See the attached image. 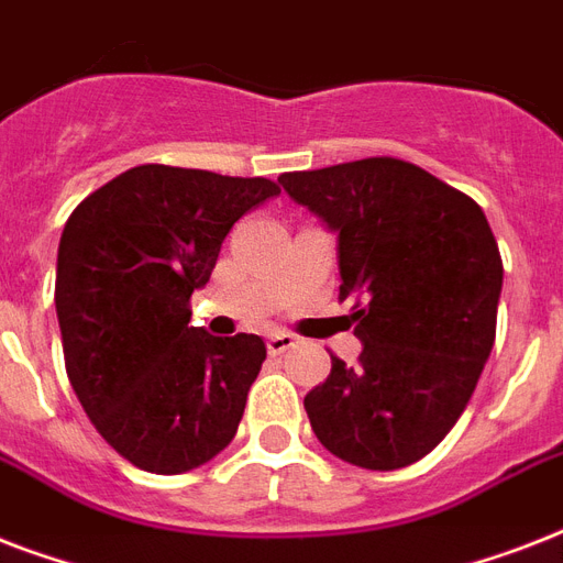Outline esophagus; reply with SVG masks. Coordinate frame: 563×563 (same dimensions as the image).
<instances>
[{
	"mask_svg": "<svg viewBox=\"0 0 563 563\" xmlns=\"http://www.w3.org/2000/svg\"><path fill=\"white\" fill-rule=\"evenodd\" d=\"M295 344H298V339L291 333H286V330H277V333L268 335V353H272V356H280V353L291 351Z\"/></svg>",
	"mask_w": 563,
	"mask_h": 563,
	"instance_id": "1",
	"label": "esophagus"
}]
</instances>
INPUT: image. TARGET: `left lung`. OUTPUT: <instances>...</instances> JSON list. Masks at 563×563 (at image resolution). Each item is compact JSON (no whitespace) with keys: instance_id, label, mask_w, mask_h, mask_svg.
Returning a JSON list of instances; mask_svg holds the SVG:
<instances>
[{"instance_id":"8db88e82","label":"left lung","mask_w":563,"mask_h":563,"mask_svg":"<svg viewBox=\"0 0 563 563\" xmlns=\"http://www.w3.org/2000/svg\"><path fill=\"white\" fill-rule=\"evenodd\" d=\"M280 184L339 233V300H353L362 342L360 365L330 356V376L303 397L312 432L356 467L415 464L462 418L497 339L503 256L488 219L397 157Z\"/></svg>"}]
</instances>
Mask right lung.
I'll list each match as a JSON object with an SVG mask.
<instances>
[{
  "label": "right lung",
  "mask_w": 563,
  "mask_h": 563,
  "mask_svg": "<svg viewBox=\"0 0 563 563\" xmlns=\"http://www.w3.org/2000/svg\"><path fill=\"white\" fill-rule=\"evenodd\" d=\"M274 195L268 178L145 163L66 219L55 280L66 376L99 435L140 471H192L236 435L265 342L189 327V298L230 228Z\"/></svg>",
  "instance_id": "obj_1"
}]
</instances>
